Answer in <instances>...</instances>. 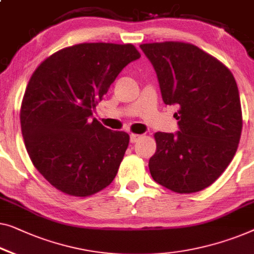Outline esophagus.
Masks as SVG:
<instances>
[{"mask_svg":"<svg viewBox=\"0 0 254 254\" xmlns=\"http://www.w3.org/2000/svg\"><path fill=\"white\" fill-rule=\"evenodd\" d=\"M142 137V135H138V134H130V142L131 143H135L137 142L139 138Z\"/></svg>","mask_w":254,"mask_h":254,"instance_id":"obj_1","label":"esophagus"}]
</instances>
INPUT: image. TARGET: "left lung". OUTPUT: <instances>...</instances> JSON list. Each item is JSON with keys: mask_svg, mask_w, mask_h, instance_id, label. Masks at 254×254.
<instances>
[{"mask_svg": "<svg viewBox=\"0 0 254 254\" xmlns=\"http://www.w3.org/2000/svg\"><path fill=\"white\" fill-rule=\"evenodd\" d=\"M157 73L166 105H178L176 133L154 134V181L179 193L211 186L233 160L243 120L237 83L221 62L185 42L139 46Z\"/></svg>", "mask_w": 254, "mask_h": 254, "instance_id": "obj_1", "label": "left lung"}]
</instances>
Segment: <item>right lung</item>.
I'll use <instances>...</instances> for the list:
<instances>
[{"instance_id":"add662e5","label":"right lung","mask_w":254,"mask_h":254,"mask_svg":"<svg viewBox=\"0 0 254 254\" xmlns=\"http://www.w3.org/2000/svg\"><path fill=\"white\" fill-rule=\"evenodd\" d=\"M139 57L133 45L80 43L51 55L29 79L20 109L25 146L62 192L87 197L116 178L129 135L91 117L125 66Z\"/></svg>"}]
</instances>
